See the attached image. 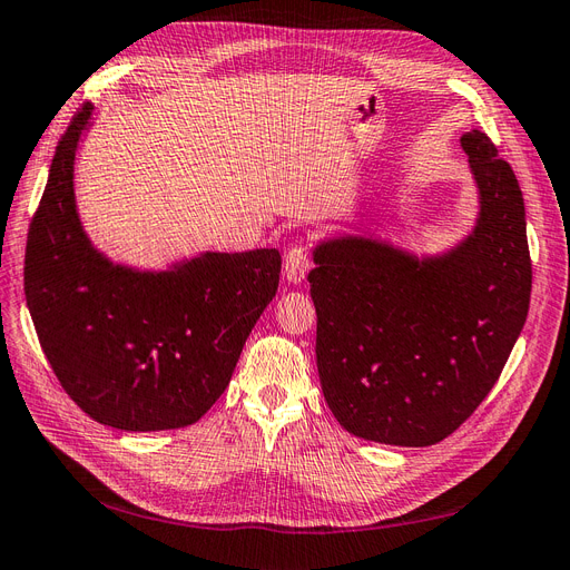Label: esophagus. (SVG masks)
Returning a JSON list of instances; mask_svg holds the SVG:
<instances>
[{
	"instance_id": "obj_1",
	"label": "esophagus",
	"mask_w": 570,
	"mask_h": 570,
	"mask_svg": "<svg viewBox=\"0 0 570 570\" xmlns=\"http://www.w3.org/2000/svg\"><path fill=\"white\" fill-rule=\"evenodd\" d=\"M308 268H312V256H308V249L302 247V245L292 247V249L287 252V256H285V264H283L285 281L292 283V285L302 283V281L306 278Z\"/></svg>"
}]
</instances>
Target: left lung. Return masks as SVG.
<instances>
[{
	"mask_svg": "<svg viewBox=\"0 0 570 570\" xmlns=\"http://www.w3.org/2000/svg\"><path fill=\"white\" fill-rule=\"evenodd\" d=\"M480 216L459 247L416 258L368 237L327 239L308 273L327 406L352 435L428 446L490 394L530 306L523 193L490 137H461Z\"/></svg>",
	"mask_w": 570,
	"mask_h": 570,
	"instance_id": "obj_1",
	"label": "left lung"
}]
</instances>
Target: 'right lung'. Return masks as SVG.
<instances>
[{"instance_id": "right-lung-1", "label": "right lung", "mask_w": 570, "mask_h": 570, "mask_svg": "<svg viewBox=\"0 0 570 570\" xmlns=\"http://www.w3.org/2000/svg\"><path fill=\"white\" fill-rule=\"evenodd\" d=\"M92 105L57 145L26 245V302L66 394L97 423L174 430L209 411L281 283V252H206L161 273L111 264L82 233L73 161Z\"/></svg>"}]
</instances>
